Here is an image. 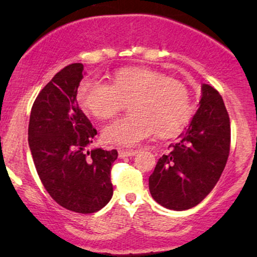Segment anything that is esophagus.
I'll return each instance as SVG.
<instances>
[{"instance_id":"obj_1","label":"esophagus","mask_w":257,"mask_h":257,"mask_svg":"<svg viewBox=\"0 0 257 257\" xmlns=\"http://www.w3.org/2000/svg\"><path fill=\"white\" fill-rule=\"evenodd\" d=\"M119 157L120 158H126V157H131L135 156V154L138 153V150H125V149H119L118 150Z\"/></svg>"}]
</instances>
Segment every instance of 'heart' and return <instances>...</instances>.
<instances>
[{"mask_svg":"<svg viewBox=\"0 0 257 257\" xmlns=\"http://www.w3.org/2000/svg\"><path fill=\"white\" fill-rule=\"evenodd\" d=\"M77 98L80 106L97 119L113 118L130 103L131 114L108 124L101 133L105 143L121 146L138 144L154 131L160 137L177 136L193 117L186 84L147 68L119 69L111 84L83 80Z\"/></svg>","mask_w":257,"mask_h":257,"instance_id":"1","label":"heart"}]
</instances>
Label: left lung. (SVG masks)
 Masks as SVG:
<instances>
[{"mask_svg": "<svg viewBox=\"0 0 257 257\" xmlns=\"http://www.w3.org/2000/svg\"><path fill=\"white\" fill-rule=\"evenodd\" d=\"M168 149L149 179L151 195L168 209H189L214 188L229 156V114L214 87L203 84L191 125Z\"/></svg>", "mask_w": 257, "mask_h": 257, "instance_id": "8db88e82", "label": "left lung"}]
</instances>
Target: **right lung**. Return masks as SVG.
<instances>
[{
	"mask_svg": "<svg viewBox=\"0 0 257 257\" xmlns=\"http://www.w3.org/2000/svg\"><path fill=\"white\" fill-rule=\"evenodd\" d=\"M84 66L73 63L55 75L31 107L28 142L44 188L59 206L91 214L113 194L111 168L117 150L87 151L97 130L77 104Z\"/></svg>",
	"mask_w": 257,
	"mask_h": 257,
	"instance_id": "1",
	"label": "right lung"
}]
</instances>
